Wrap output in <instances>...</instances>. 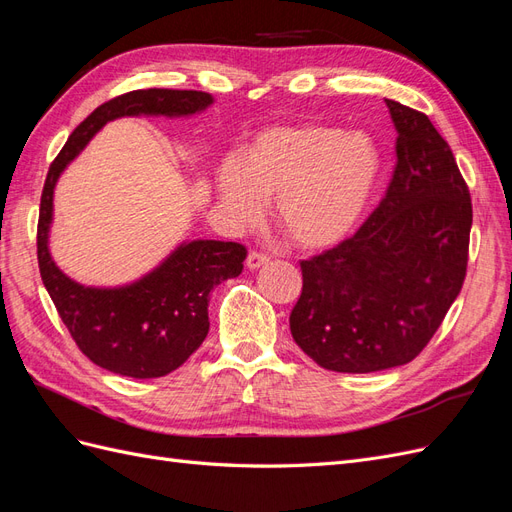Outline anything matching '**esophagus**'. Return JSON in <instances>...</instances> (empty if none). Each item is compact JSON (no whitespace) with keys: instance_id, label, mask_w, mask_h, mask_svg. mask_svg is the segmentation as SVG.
Listing matches in <instances>:
<instances>
[{"instance_id":"obj_1","label":"esophagus","mask_w":512,"mask_h":512,"mask_svg":"<svg viewBox=\"0 0 512 512\" xmlns=\"http://www.w3.org/2000/svg\"><path fill=\"white\" fill-rule=\"evenodd\" d=\"M267 262H269V256H267V254L250 252V254H247L245 265H247V269H250V271H256V269H260V267H265Z\"/></svg>"}]
</instances>
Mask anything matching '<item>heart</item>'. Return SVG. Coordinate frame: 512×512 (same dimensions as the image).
I'll return each instance as SVG.
<instances>
[{
  "instance_id": "obj_1",
  "label": "heart",
  "mask_w": 512,
  "mask_h": 512,
  "mask_svg": "<svg viewBox=\"0 0 512 512\" xmlns=\"http://www.w3.org/2000/svg\"><path fill=\"white\" fill-rule=\"evenodd\" d=\"M380 151L363 132L316 123L256 134L245 158H226L215 194L226 218L256 222L275 194V220L305 250L342 241L361 220L380 177Z\"/></svg>"
}]
</instances>
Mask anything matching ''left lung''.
Instances as JSON below:
<instances>
[{"label":"left lung","mask_w":512,"mask_h":512,"mask_svg":"<svg viewBox=\"0 0 512 512\" xmlns=\"http://www.w3.org/2000/svg\"><path fill=\"white\" fill-rule=\"evenodd\" d=\"M386 106L397 130L389 190L350 239L301 262L303 292L290 314L297 346L344 374L410 363L468 267L472 203L451 147L427 115Z\"/></svg>","instance_id":"8db88e82"}]
</instances>
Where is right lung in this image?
I'll return each mask as SVG.
<instances>
[{
  "label": "right lung",
  "mask_w": 512,
  "mask_h": 512,
  "mask_svg": "<svg viewBox=\"0 0 512 512\" xmlns=\"http://www.w3.org/2000/svg\"><path fill=\"white\" fill-rule=\"evenodd\" d=\"M211 104V94L185 89H138L108 100L70 134L46 175L38 220V265L44 288L76 346L89 361L113 374L160 378L188 361L209 333V292L243 271L247 252L232 241H181L160 265L130 284H79L51 256L55 185L108 121L192 117Z\"/></svg>",
  "instance_id": "right-lung-1"
}]
</instances>
